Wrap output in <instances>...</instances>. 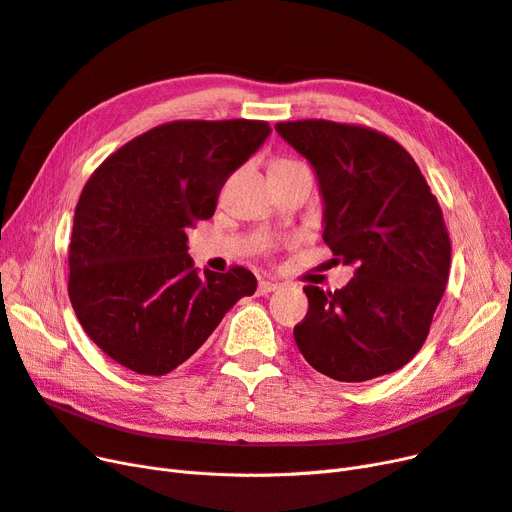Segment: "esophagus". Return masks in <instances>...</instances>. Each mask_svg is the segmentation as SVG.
Instances as JSON below:
<instances>
[{
    "instance_id": "1",
    "label": "esophagus",
    "mask_w": 512,
    "mask_h": 512,
    "mask_svg": "<svg viewBox=\"0 0 512 512\" xmlns=\"http://www.w3.org/2000/svg\"><path fill=\"white\" fill-rule=\"evenodd\" d=\"M280 287L276 285V282H272V280H261L259 285H257V293L259 295H268V293H274V291H278Z\"/></svg>"
}]
</instances>
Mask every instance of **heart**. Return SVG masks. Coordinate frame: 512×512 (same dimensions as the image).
<instances>
[{
  "label": "heart",
  "instance_id": "obj_1",
  "mask_svg": "<svg viewBox=\"0 0 512 512\" xmlns=\"http://www.w3.org/2000/svg\"><path fill=\"white\" fill-rule=\"evenodd\" d=\"M276 162H280V164H289L291 160H276Z\"/></svg>",
  "mask_w": 512,
  "mask_h": 512
}]
</instances>
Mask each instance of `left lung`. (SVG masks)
<instances>
[{
  "instance_id": "1",
  "label": "left lung",
  "mask_w": 512,
  "mask_h": 512,
  "mask_svg": "<svg viewBox=\"0 0 512 512\" xmlns=\"http://www.w3.org/2000/svg\"><path fill=\"white\" fill-rule=\"evenodd\" d=\"M306 156L325 200L323 240L354 266L346 287H304L299 352L337 382L405 367L424 346L449 278L451 240L439 200L409 151L380 130L331 120L278 122Z\"/></svg>"
}]
</instances>
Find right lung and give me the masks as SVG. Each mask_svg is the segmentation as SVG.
Wrapping results in <instances>:
<instances>
[{"instance_id":"add662e5","label":"right lung","mask_w":512,"mask_h":512,"mask_svg":"<svg viewBox=\"0 0 512 512\" xmlns=\"http://www.w3.org/2000/svg\"><path fill=\"white\" fill-rule=\"evenodd\" d=\"M272 132L263 120H175L107 156L86 181L69 242V299L111 361L166 375L257 289L240 266L194 268L187 227L211 219L223 183Z\"/></svg>"}]
</instances>
